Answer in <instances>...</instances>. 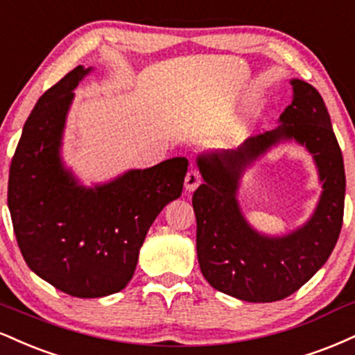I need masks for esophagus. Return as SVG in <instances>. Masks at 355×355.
<instances>
[{"label": "esophagus", "instance_id": "34e87169", "mask_svg": "<svg viewBox=\"0 0 355 355\" xmlns=\"http://www.w3.org/2000/svg\"><path fill=\"white\" fill-rule=\"evenodd\" d=\"M202 183V175H200L196 170H190L185 177V189L187 191H193L196 187Z\"/></svg>", "mask_w": 355, "mask_h": 355}]
</instances>
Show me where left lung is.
I'll list each match as a JSON object with an SVG mask.
<instances>
[{
  "label": "left lung",
  "mask_w": 355,
  "mask_h": 355,
  "mask_svg": "<svg viewBox=\"0 0 355 355\" xmlns=\"http://www.w3.org/2000/svg\"><path fill=\"white\" fill-rule=\"evenodd\" d=\"M291 85L293 102L276 129L250 137L236 150L196 157L205 182L191 198L200 270L213 288L248 302H272L296 293L324 266L343 228L344 160L327 107L311 84L291 79ZM291 139L313 155L323 191L304 225L271 237L247 223L237 190L248 166Z\"/></svg>",
  "instance_id": "obj_1"
}]
</instances>
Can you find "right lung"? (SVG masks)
Listing matches in <instances>:
<instances>
[{
  "label": "right lung",
  "instance_id": "obj_1",
  "mask_svg": "<svg viewBox=\"0 0 355 355\" xmlns=\"http://www.w3.org/2000/svg\"><path fill=\"white\" fill-rule=\"evenodd\" d=\"M92 67L78 66L48 89L29 114L8 182L16 240L29 270L74 297L119 293L134 276L145 234L165 205L182 195L189 160L134 168L80 185L61 157L66 119Z\"/></svg>",
  "mask_w": 355,
  "mask_h": 355
}]
</instances>
